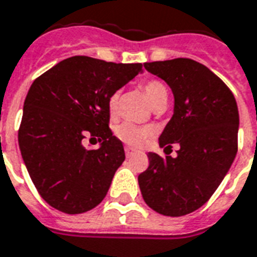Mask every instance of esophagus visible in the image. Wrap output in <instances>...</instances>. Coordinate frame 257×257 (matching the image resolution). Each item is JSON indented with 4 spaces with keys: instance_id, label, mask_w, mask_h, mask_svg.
<instances>
[{
    "instance_id": "1",
    "label": "esophagus",
    "mask_w": 257,
    "mask_h": 257,
    "mask_svg": "<svg viewBox=\"0 0 257 257\" xmlns=\"http://www.w3.org/2000/svg\"><path fill=\"white\" fill-rule=\"evenodd\" d=\"M135 154V151L134 150H132V148H125V155H126V158H131L132 157V155H134Z\"/></svg>"
}]
</instances>
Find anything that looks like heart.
Returning a JSON list of instances; mask_svg holds the SVG:
<instances>
[{
	"label": "heart",
	"instance_id": "heart-1",
	"mask_svg": "<svg viewBox=\"0 0 257 257\" xmlns=\"http://www.w3.org/2000/svg\"><path fill=\"white\" fill-rule=\"evenodd\" d=\"M143 90L146 92V96H147L148 102L151 103L153 107L158 106L161 103H167L169 100V91H167V87L163 84L162 81L159 80H148L144 83ZM119 100V92H114V94L110 95L109 98V111L110 114L113 115L117 111V106H118ZM151 131L148 128H144V126H138L135 123L125 122L122 125H119L117 128V136H118L119 140H122L123 143L129 144V146H139L142 144L146 140V139L150 136Z\"/></svg>",
	"mask_w": 257,
	"mask_h": 257
}]
</instances>
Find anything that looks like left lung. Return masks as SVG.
I'll return each mask as SVG.
<instances>
[{
    "label": "left lung",
    "mask_w": 257,
    "mask_h": 257,
    "mask_svg": "<svg viewBox=\"0 0 257 257\" xmlns=\"http://www.w3.org/2000/svg\"><path fill=\"white\" fill-rule=\"evenodd\" d=\"M144 68L172 88L174 110L159 136L161 147L178 143L177 157L148 153L139 176L144 201L166 216L200 208L219 187L237 154L238 109L227 85L189 58L146 62Z\"/></svg>",
    "instance_id": "obj_1"
}]
</instances>
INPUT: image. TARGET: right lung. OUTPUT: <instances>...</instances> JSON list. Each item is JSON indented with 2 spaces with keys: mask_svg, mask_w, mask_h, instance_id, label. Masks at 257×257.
I'll return each mask as SVG.
<instances>
[{
  "mask_svg": "<svg viewBox=\"0 0 257 257\" xmlns=\"http://www.w3.org/2000/svg\"><path fill=\"white\" fill-rule=\"evenodd\" d=\"M142 66L75 56L30 87L19 147L39 195L56 210L81 214L106 196L125 161L122 143L109 128V98L142 73ZM87 134L98 138V150L82 146Z\"/></svg>",
  "mask_w": 257,
  "mask_h": 257,
  "instance_id": "1",
  "label": "right lung"
}]
</instances>
